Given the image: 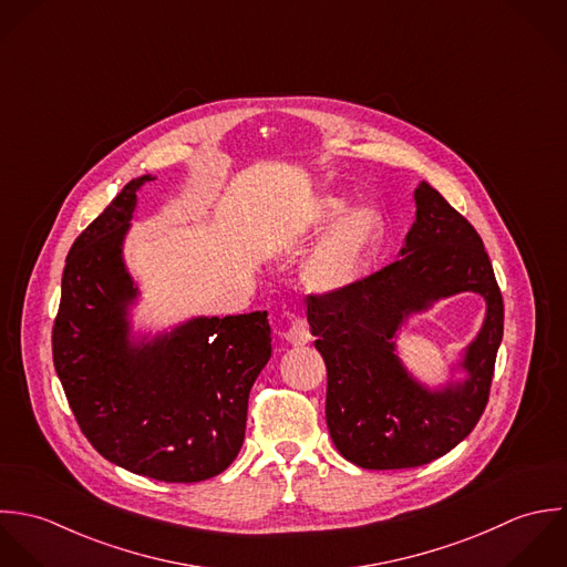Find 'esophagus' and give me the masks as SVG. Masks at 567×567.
Returning a JSON list of instances; mask_svg holds the SVG:
<instances>
[{"instance_id": "obj_1", "label": "esophagus", "mask_w": 567, "mask_h": 567, "mask_svg": "<svg viewBox=\"0 0 567 567\" xmlns=\"http://www.w3.org/2000/svg\"><path fill=\"white\" fill-rule=\"evenodd\" d=\"M285 340L289 341V343H293V346H302V343L311 341V333H309L307 322H305L302 318H296V320L291 322V327L285 331Z\"/></svg>"}]
</instances>
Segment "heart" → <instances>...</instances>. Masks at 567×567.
Masks as SVG:
<instances>
[{
    "label": "heart",
    "instance_id": "obj_1",
    "mask_svg": "<svg viewBox=\"0 0 567 567\" xmlns=\"http://www.w3.org/2000/svg\"><path fill=\"white\" fill-rule=\"evenodd\" d=\"M341 195L316 202L305 231H326L302 262V285L318 296H336L354 287L383 236L381 215L372 206H354Z\"/></svg>",
    "mask_w": 567,
    "mask_h": 567
}]
</instances>
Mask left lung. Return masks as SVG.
Masks as SVG:
<instances>
[{"mask_svg":"<svg viewBox=\"0 0 567 567\" xmlns=\"http://www.w3.org/2000/svg\"><path fill=\"white\" fill-rule=\"evenodd\" d=\"M399 260L343 293L309 298L307 320L329 372L327 425L361 468L427 464L477 425L504 333V305L480 234L427 182ZM457 292L487 305L481 331L430 386L406 368L398 340L409 320Z\"/></svg>","mask_w":567,"mask_h":567,"instance_id":"8db88e82","label":"left lung"}]
</instances>
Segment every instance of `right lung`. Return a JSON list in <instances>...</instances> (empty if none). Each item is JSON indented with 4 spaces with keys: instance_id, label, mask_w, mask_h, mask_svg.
<instances>
[{
    "instance_id": "right-lung-1",
    "label": "right lung",
    "mask_w": 567,
    "mask_h": 567,
    "mask_svg": "<svg viewBox=\"0 0 567 567\" xmlns=\"http://www.w3.org/2000/svg\"><path fill=\"white\" fill-rule=\"evenodd\" d=\"M131 179L72 245L52 331L54 368L81 432L117 466L162 482L219 475L240 452L249 390L271 357L267 311L135 329L142 302L124 245Z\"/></svg>"
}]
</instances>
